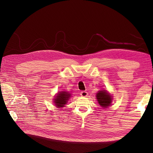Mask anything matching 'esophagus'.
<instances>
[{
    "label": "esophagus",
    "instance_id": "esophagus-1",
    "mask_svg": "<svg viewBox=\"0 0 153 153\" xmlns=\"http://www.w3.org/2000/svg\"><path fill=\"white\" fill-rule=\"evenodd\" d=\"M87 92L86 91H81V93H80V95H81V97H86V96H87Z\"/></svg>",
    "mask_w": 153,
    "mask_h": 153
}]
</instances>
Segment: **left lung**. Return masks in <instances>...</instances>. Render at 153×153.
Returning a JSON list of instances; mask_svg holds the SVG:
<instances>
[{
  "label": "left lung",
  "mask_w": 153,
  "mask_h": 153,
  "mask_svg": "<svg viewBox=\"0 0 153 153\" xmlns=\"http://www.w3.org/2000/svg\"><path fill=\"white\" fill-rule=\"evenodd\" d=\"M97 101L100 105L103 108H107L111 103V96L106 91H100L96 95Z\"/></svg>",
  "instance_id": "8db88e82"
}]
</instances>
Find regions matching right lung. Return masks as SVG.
<instances>
[{"mask_svg": "<svg viewBox=\"0 0 153 153\" xmlns=\"http://www.w3.org/2000/svg\"><path fill=\"white\" fill-rule=\"evenodd\" d=\"M70 94L66 92H64L62 91L61 92H59L57 97H55L54 99V103L56 104V105L58 107H62L64 106V105L66 103L68 102L69 98L70 97Z\"/></svg>", "mask_w": 153, "mask_h": 153, "instance_id": "right-lung-1", "label": "right lung"}]
</instances>
